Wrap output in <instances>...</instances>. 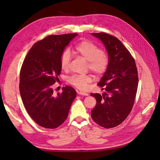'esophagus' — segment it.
Masks as SVG:
<instances>
[{
	"label": "esophagus",
	"mask_w": 160,
	"mask_h": 160,
	"mask_svg": "<svg viewBox=\"0 0 160 160\" xmlns=\"http://www.w3.org/2000/svg\"><path fill=\"white\" fill-rule=\"evenodd\" d=\"M78 94L81 95H85V96H88V93H87L86 92L84 91H78Z\"/></svg>",
	"instance_id": "esophagus-1"
}]
</instances>
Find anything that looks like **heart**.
I'll return each instance as SVG.
<instances>
[{
  "mask_svg": "<svg viewBox=\"0 0 160 160\" xmlns=\"http://www.w3.org/2000/svg\"><path fill=\"white\" fill-rule=\"evenodd\" d=\"M74 52L88 61L89 69L95 74L102 75L107 70L109 65V57L105 52L101 51L100 48L89 41H83L77 44ZM70 62V54L65 51L60 57V65L64 71L68 70ZM92 76L90 75H73L69 78L71 84L81 90L88 88V83L92 81Z\"/></svg>",
  "mask_w": 160,
  "mask_h": 160,
  "instance_id": "b5f03b06",
  "label": "heart"
}]
</instances>
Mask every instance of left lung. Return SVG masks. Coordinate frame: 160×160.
Instances as JSON below:
<instances>
[{"mask_svg": "<svg viewBox=\"0 0 160 160\" xmlns=\"http://www.w3.org/2000/svg\"><path fill=\"white\" fill-rule=\"evenodd\" d=\"M103 42L109 57V65L98 85L105 92L91 93L97 101L91 118L105 128L122 123L132 111L136 95L138 76L134 59L118 38L104 32L91 33Z\"/></svg>", "mask_w": 160, "mask_h": 160, "instance_id": "obj_1", "label": "left lung"}]
</instances>
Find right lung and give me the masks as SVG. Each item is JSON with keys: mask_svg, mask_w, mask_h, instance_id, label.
Listing matches in <instances>:
<instances>
[{"mask_svg": "<svg viewBox=\"0 0 160 160\" xmlns=\"http://www.w3.org/2000/svg\"><path fill=\"white\" fill-rule=\"evenodd\" d=\"M77 35L48 36L35 43L24 60L20 72L21 96L28 113L41 127L60 126L68 117L76 98V91L71 87H63L62 93L55 95L52 85L59 80L61 55Z\"/></svg>", "mask_w": 160, "mask_h": 160, "instance_id": "1", "label": "right lung"}]
</instances>
